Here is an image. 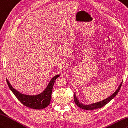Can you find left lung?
<instances>
[{
	"label": "left lung",
	"mask_w": 128,
	"mask_h": 128,
	"mask_svg": "<svg viewBox=\"0 0 128 128\" xmlns=\"http://www.w3.org/2000/svg\"><path fill=\"white\" fill-rule=\"evenodd\" d=\"M122 82H121V83L120 84V86H119L118 89L116 90V92L113 93L112 95H110L108 98L104 99V100L98 102H96V103H93L90 104L86 105V104H81L80 102L79 101V100L76 97L75 93H74V102L76 103V106H78L79 107H80V108H82L85 110H95L97 108H100L102 107L103 106H104V105H106L108 103L110 100H112V99L114 98L116 95H117V94L119 92V91H120L121 88Z\"/></svg>",
	"instance_id": "obj_1"
}]
</instances>
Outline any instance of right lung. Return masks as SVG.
Segmentation results:
<instances>
[{
  "instance_id": "1",
  "label": "right lung",
  "mask_w": 128,
  "mask_h": 128,
  "mask_svg": "<svg viewBox=\"0 0 128 128\" xmlns=\"http://www.w3.org/2000/svg\"><path fill=\"white\" fill-rule=\"evenodd\" d=\"M59 76L60 75L58 74L54 76L43 92L36 95H28L22 94L14 88L7 79L6 81L8 88L22 104L30 108L42 110L50 104L54 84Z\"/></svg>"
}]
</instances>
